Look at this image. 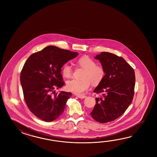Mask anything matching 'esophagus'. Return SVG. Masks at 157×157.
Segmentation results:
<instances>
[{"label": "esophagus", "mask_w": 157, "mask_h": 157, "mask_svg": "<svg viewBox=\"0 0 157 157\" xmlns=\"http://www.w3.org/2000/svg\"><path fill=\"white\" fill-rule=\"evenodd\" d=\"M77 97L78 98H81V99H84V98H86V96H85V95H77Z\"/></svg>", "instance_id": "34e87169"}]
</instances>
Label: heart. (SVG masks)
<instances>
[{
	"label": "heart",
	"mask_w": 157,
	"mask_h": 157,
	"mask_svg": "<svg viewBox=\"0 0 157 157\" xmlns=\"http://www.w3.org/2000/svg\"><path fill=\"white\" fill-rule=\"evenodd\" d=\"M77 65L84 69L82 80H72L67 82V90L71 92L82 95L93 85H98L103 80L105 76V70L103 66L97 65L93 59L87 56H83L78 59ZM62 72L64 77L69 78L72 76V68L68 64H65L62 67Z\"/></svg>",
	"instance_id": "b5f03b06"
}]
</instances>
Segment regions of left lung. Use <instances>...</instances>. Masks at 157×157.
<instances>
[{"instance_id": "obj_1", "label": "left lung", "mask_w": 157, "mask_h": 157, "mask_svg": "<svg viewBox=\"0 0 157 157\" xmlns=\"http://www.w3.org/2000/svg\"><path fill=\"white\" fill-rule=\"evenodd\" d=\"M95 58L105 70V76L94 92L100 93L90 113L95 120L101 124L113 121L124 113L134 95L135 75L133 68L122 57L101 52Z\"/></svg>"}]
</instances>
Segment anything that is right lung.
Returning <instances> with one entry per match:
<instances>
[{
	"label": "right lung",
	"mask_w": 157,
	"mask_h": 157,
	"mask_svg": "<svg viewBox=\"0 0 157 157\" xmlns=\"http://www.w3.org/2000/svg\"><path fill=\"white\" fill-rule=\"evenodd\" d=\"M78 53L48 46L33 54L24 64L20 75L24 99L30 111L46 122L56 120L63 112L71 93L54 90L63 86L60 74L64 64Z\"/></svg>",
	"instance_id": "obj_1"
}]
</instances>
